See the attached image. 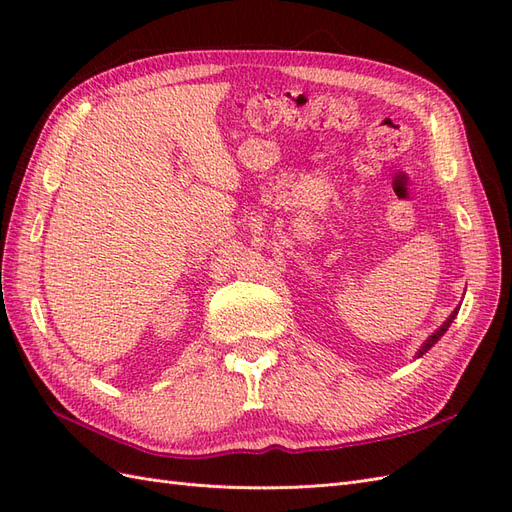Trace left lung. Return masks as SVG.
Instances as JSON below:
<instances>
[{
    "label": "left lung",
    "instance_id": "1",
    "mask_svg": "<svg viewBox=\"0 0 512 512\" xmlns=\"http://www.w3.org/2000/svg\"><path fill=\"white\" fill-rule=\"evenodd\" d=\"M457 312H459V307H455V312L451 314V316H448L446 320H444V324H442V327L440 329H436V331H433L427 339H425V342H423V346L421 348H418V352H416V356H414V359H421V356L427 352V350H431V346L433 344H438V339L448 331V327H451V322L457 318Z\"/></svg>",
    "mask_w": 512,
    "mask_h": 512
}]
</instances>
